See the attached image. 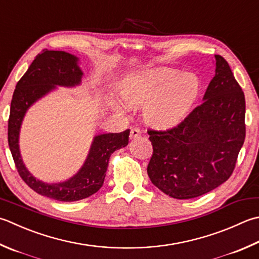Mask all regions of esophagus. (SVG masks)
<instances>
[{
    "instance_id": "obj_1",
    "label": "esophagus",
    "mask_w": 259,
    "mask_h": 259,
    "mask_svg": "<svg viewBox=\"0 0 259 259\" xmlns=\"http://www.w3.org/2000/svg\"><path fill=\"white\" fill-rule=\"evenodd\" d=\"M141 131L138 128H133L130 130V139H137L138 137H140Z\"/></svg>"
}]
</instances>
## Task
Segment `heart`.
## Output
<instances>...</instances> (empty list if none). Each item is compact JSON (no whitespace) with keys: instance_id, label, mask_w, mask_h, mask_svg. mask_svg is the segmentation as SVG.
Listing matches in <instances>:
<instances>
[{"instance_id":"1","label":"heart","mask_w":259,"mask_h":259,"mask_svg":"<svg viewBox=\"0 0 259 259\" xmlns=\"http://www.w3.org/2000/svg\"><path fill=\"white\" fill-rule=\"evenodd\" d=\"M201 91L195 74H183L174 69H148L130 76L122 85V95L130 105H146L148 122L170 126L190 112Z\"/></svg>"}]
</instances>
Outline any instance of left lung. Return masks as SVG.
<instances>
[{"label": "left lung", "mask_w": 259, "mask_h": 259, "mask_svg": "<svg viewBox=\"0 0 259 259\" xmlns=\"http://www.w3.org/2000/svg\"><path fill=\"white\" fill-rule=\"evenodd\" d=\"M214 57L215 75L203 102L174 128L148 130L154 151L147 173L174 199H193L225 183L244 145L245 94L227 60Z\"/></svg>", "instance_id": "1"}]
</instances>
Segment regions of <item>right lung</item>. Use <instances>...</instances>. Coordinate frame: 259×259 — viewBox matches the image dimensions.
Instances as JSON below:
<instances>
[{"label":"right lung","instance_id":"1","mask_svg":"<svg viewBox=\"0 0 259 259\" xmlns=\"http://www.w3.org/2000/svg\"><path fill=\"white\" fill-rule=\"evenodd\" d=\"M77 62L76 56L59 50L44 49L35 56L32 64L15 86L8 123L9 147L19 175L38 194L62 202L83 200L96 193L103 185L111 154L128 145L130 135V130L126 129L120 134L94 137L82 168L62 183H44L25 168L19 149V134L23 116L35 101L57 85L72 88L80 84L83 72Z\"/></svg>","mask_w":259,"mask_h":259}]
</instances>
